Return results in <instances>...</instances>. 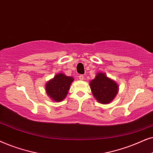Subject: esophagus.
I'll return each mask as SVG.
<instances>
[{"label": "esophagus", "instance_id": "esophagus-1", "mask_svg": "<svg viewBox=\"0 0 153 153\" xmlns=\"http://www.w3.org/2000/svg\"><path fill=\"white\" fill-rule=\"evenodd\" d=\"M79 79H80V80H84V79H85L84 75H79Z\"/></svg>", "mask_w": 153, "mask_h": 153}]
</instances>
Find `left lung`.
<instances>
[{
	"label": "left lung",
	"mask_w": 153,
	"mask_h": 153,
	"mask_svg": "<svg viewBox=\"0 0 153 153\" xmlns=\"http://www.w3.org/2000/svg\"><path fill=\"white\" fill-rule=\"evenodd\" d=\"M89 85L93 96L102 104L111 102L118 92L117 83L108 78L104 73H98Z\"/></svg>",
	"instance_id": "obj_1"
}]
</instances>
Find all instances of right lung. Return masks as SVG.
Returning a JSON list of instances; mask_svg holds the SVG:
<instances>
[{
    "mask_svg": "<svg viewBox=\"0 0 153 153\" xmlns=\"http://www.w3.org/2000/svg\"><path fill=\"white\" fill-rule=\"evenodd\" d=\"M73 78L59 73L46 83L45 90L53 101L60 102L66 98Z\"/></svg>",
    "mask_w": 153,
    "mask_h": 153,
    "instance_id": "1",
    "label": "right lung"
}]
</instances>
